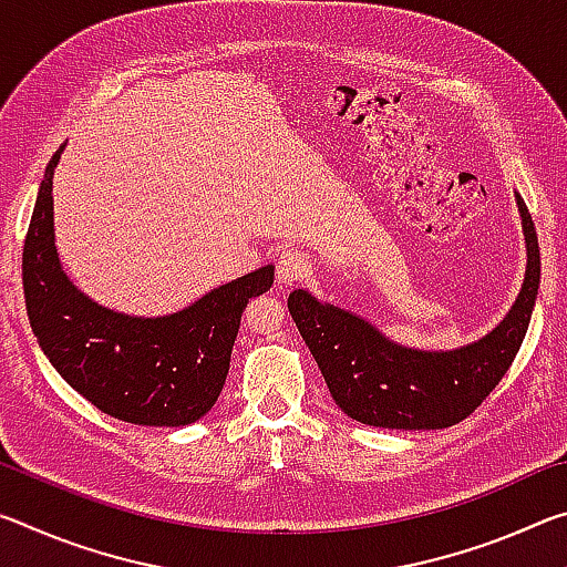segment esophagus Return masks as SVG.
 <instances>
[{
	"label": "esophagus",
	"instance_id": "34e87169",
	"mask_svg": "<svg viewBox=\"0 0 567 567\" xmlns=\"http://www.w3.org/2000/svg\"><path fill=\"white\" fill-rule=\"evenodd\" d=\"M307 257L300 252V249H285L277 257V282L280 285H292L297 280H302L307 275Z\"/></svg>",
	"mask_w": 567,
	"mask_h": 567
}]
</instances>
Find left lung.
I'll return each instance as SVG.
<instances>
[{
	"label": "left lung",
	"instance_id": "left-lung-1",
	"mask_svg": "<svg viewBox=\"0 0 567 567\" xmlns=\"http://www.w3.org/2000/svg\"><path fill=\"white\" fill-rule=\"evenodd\" d=\"M517 207L527 243L523 290L507 318L467 348L450 352L400 348L358 315L322 305L305 290L290 295L287 307L297 330L344 415L372 427L443 430L483 405L520 350L540 285V247L533 217L520 197Z\"/></svg>",
	"mask_w": 567,
	"mask_h": 567
}]
</instances>
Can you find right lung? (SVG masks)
Listing matches in <instances>:
<instances>
[{
	"label": "right lung",
	"instance_id": "add662e5",
	"mask_svg": "<svg viewBox=\"0 0 567 567\" xmlns=\"http://www.w3.org/2000/svg\"><path fill=\"white\" fill-rule=\"evenodd\" d=\"M44 169L22 252L32 332L54 370L107 415L150 427L189 425L223 392L239 318L275 282V267L227 282L167 318H130L94 305L66 280L54 247L52 177Z\"/></svg>",
	"mask_w": 567,
	"mask_h": 567
}]
</instances>
